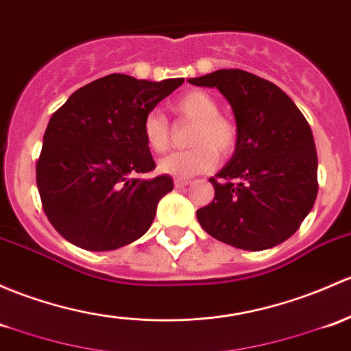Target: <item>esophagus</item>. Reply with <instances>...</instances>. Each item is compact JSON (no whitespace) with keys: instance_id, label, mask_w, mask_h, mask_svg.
<instances>
[{"instance_id":"esophagus-1","label":"esophagus","mask_w":351,"mask_h":351,"mask_svg":"<svg viewBox=\"0 0 351 351\" xmlns=\"http://www.w3.org/2000/svg\"><path fill=\"white\" fill-rule=\"evenodd\" d=\"M188 185H190V182H188V180H183V178H176L175 180V186L176 188H185Z\"/></svg>"}]
</instances>
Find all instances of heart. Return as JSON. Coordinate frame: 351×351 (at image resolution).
<instances>
[{
	"label": "heart",
	"mask_w": 351,
	"mask_h": 351,
	"mask_svg": "<svg viewBox=\"0 0 351 351\" xmlns=\"http://www.w3.org/2000/svg\"><path fill=\"white\" fill-rule=\"evenodd\" d=\"M175 112L195 121L190 149L175 151L161 158L158 169L175 178H191L202 175L217 165V152L227 156L239 141V128L230 117L219 112V104L212 95L191 90L182 95L173 106ZM143 136L149 149L163 153L169 146L168 117L160 109H151L143 121Z\"/></svg>",
	"instance_id": "1"
}]
</instances>
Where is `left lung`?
<instances>
[{"mask_svg": "<svg viewBox=\"0 0 351 351\" xmlns=\"http://www.w3.org/2000/svg\"><path fill=\"white\" fill-rule=\"evenodd\" d=\"M188 82L219 88L239 128L234 156L210 178L215 197L197 210L202 228L243 250L287 241L318 195V154L306 117L276 84L245 70H217Z\"/></svg>", "mask_w": 351, "mask_h": 351, "instance_id": "1", "label": "left lung"}]
</instances>
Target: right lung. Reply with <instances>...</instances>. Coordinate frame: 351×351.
<instances>
[{
    "label": "right lung",
    "instance_id": "add662e5",
    "mask_svg": "<svg viewBox=\"0 0 351 351\" xmlns=\"http://www.w3.org/2000/svg\"><path fill=\"white\" fill-rule=\"evenodd\" d=\"M183 79L110 73L73 92L53 112L36 161V186L55 230L86 250H114L145 235L173 190L156 168L143 121Z\"/></svg>",
    "mask_w": 351,
    "mask_h": 351
}]
</instances>
